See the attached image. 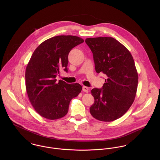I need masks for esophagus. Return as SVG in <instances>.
<instances>
[{
    "instance_id": "obj_1",
    "label": "esophagus",
    "mask_w": 160,
    "mask_h": 160,
    "mask_svg": "<svg viewBox=\"0 0 160 160\" xmlns=\"http://www.w3.org/2000/svg\"><path fill=\"white\" fill-rule=\"evenodd\" d=\"M88 91H89V89H88V87H86V86H83L82 87V91L85 92H88Z\"/></svg>"
}]
</instances>
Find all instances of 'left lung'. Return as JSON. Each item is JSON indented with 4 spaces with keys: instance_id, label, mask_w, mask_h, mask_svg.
<instances>
[{
    "instance_id": "1",
    "label": "left lung",
    "mask_w": 160,
    "mask_h": 160,
    "mask_svg": "<svg viewBox=\"0 0 160 160\" xmlns=\"http://www.w3.org/2000/svg\"><path fill=\"white\" fill-rule=\"evenodd\" d=\"M93 53L95 71L107 76L101 89L91 91L94 103L92 116L110 122L126 113L136 95L138 74L133 57L126 47L111 37L87 38Z\"/></svg>"
}]
</instances>
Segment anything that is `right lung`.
Returning <instances> with one entry per match:
<instances>
[{"label":"right lung","instance_id":"obj_1","mask_svg":"<svg viewBox=\"0 0 160 160\" xmlns=\"http://www.w3.org/2000/svg\"><path fill=\"white\" fill-rule=\"evenodd\" d=\"M82 42L75 36L53 37L38 46L31 57L25 72L26 92L34 110L46 119L65 116L71 100L81 92L79 84L58 82L56 77L62 69L68 72L69 53Z\"/></svg>","mask_w":160,"mask_h":160}]
</instances>
